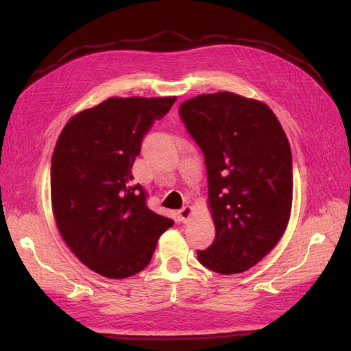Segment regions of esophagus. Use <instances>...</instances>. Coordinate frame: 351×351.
<instances>
[{
    "label": "esophagus",
    "mask_w": 351,
    "mask_h": 351,
    "mask_svg": "<svg viewBox=\"0 0 351 351\" xmlns=\"http://www.w3.org/2000/svg\"><path fill=\"white\" fill-rule=\"evenodd\" d=\"M178 219L182 221V222H187L189 219H190V217H192V214H193V209H192V206H183L182 209H180L178 212Z\"/></svg>",
    "instance_id": "esophagus-1"
}]
</instances>
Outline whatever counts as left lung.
Wrapping results in <instances>:
<instances>
[{
  "label": "left lung",
  "mask_w": 351,
  "mask_h": 351,
  "mask_svg": "<svg viewBox=\"0 0 351 351\" xmlns=\"http://www.w3.org/2000/svg\"><path fill=\"white\" fill-rule=\"evenodd\" d=\"M180 117L205 156L214 243L199 262L239 274L268 254L289 224L293 161L289 139L263 102L231 92L199 95Z\"/></svg>",
  "instance_id": "1"
}]
</instances>
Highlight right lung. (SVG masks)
<instances>
[{"instance_id": "1", "label": "right lung", "mask_w": 351, "mask_h": 351, "mask_svg": "<svg viewBox=\"0 0 351 351\" xmlns=\"http://www.w3.org/2000/svg\"><path fill=\"white\" fill-rule=\"evenodd\" d=\"M176 97L108 98L62 129L51 159V204L71 252L102 277L121 280L151 262L156 241L174 221L146 205L132 184L145 134Z\"/></svg>"}]
</instances>
